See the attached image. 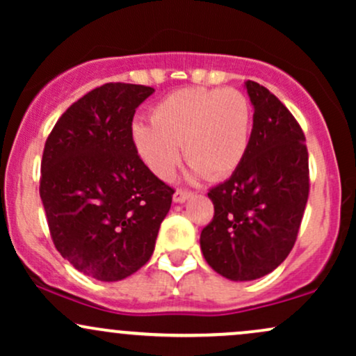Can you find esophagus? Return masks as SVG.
<instances>
[{"label": "esophagus", "instance_id": "1", "mask_svg": "<svg viewBox=\"0 0 356 356\" xmlns=\"http://www.w3.org/2000/svg\"><path fill=\"white\" fill-rule=\"evenodd\" d=\"M192 197V192H187V191H175L174 192V202L175 204H182L186 202L187 199Z\"/></svg>", "mask_w": 356, "mask_h": 356}]
</instances>
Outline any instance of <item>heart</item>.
<instances>
[{"label": "heart", "instance_id": "b5f03b06", "mask_svg": "<svg viewBox=\"0 0 356 356\" xmlns=\"http://www.w3.org/2000/svg\"><path fill=\"white\" fill-rule=\"evenodd\" d=\"M251 105L238 90L184 88L155 105L152 124L134 122L130 136L142 161L157 177L170 179L181 149L194 169L219 181L238 169L249 147Z\"/></svg>", "mask_w": 356, "mask_h": 356}]
</instances>
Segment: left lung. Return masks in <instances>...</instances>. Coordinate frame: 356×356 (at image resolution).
<instances>
[{"mask_svg": "<svg viewBox=\"0 0 356 356\" xmlns=\"http://www.w3.org/2000/svg\"><path fill=\"white\" fill-rule=\"evenodd\" d=\"M252 108L248 152L226 182L212 187L214 218L201 232L204 259L231 281L269 275L288 257L309 192L305 134L280 100L244 81Z\"/></svg>", "mask_w": 356, "mask_h": 356, "instance_id": "obj_1", "label": "left lung"}]
</instances>
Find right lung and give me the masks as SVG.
Returning <instances> with one entry per match:
<instances>
[{"label": "right lung", "mask_w": 356, "mask_h": 356, "mask_svg": "<svg viewBox=\"0 0 356 356\" xmlns=\"http://www.w3.org/2000/svg\"><path fill=\"white\" fill-rule=\"evenodd\" d=\"M155 92L105 83L53 127L42 161L40 197L58 252L99 281H120L152 256L174 189L150 172L134 147L136 108Z\"/></svg>", "instance_id": "obj_1"}]
</instances>
